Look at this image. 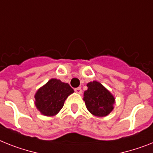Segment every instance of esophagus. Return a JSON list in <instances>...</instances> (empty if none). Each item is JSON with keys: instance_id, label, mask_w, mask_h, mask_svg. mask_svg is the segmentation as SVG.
Masks as SVG:
<instances>
[{"instance_id": "esophagus-1", "label": "esophagus", "mask_w": 153, "mask_h": 153, "mask_svg": "<svg viewBox=\"0 0 153 153\" xmlns=\"http://www.w3.org/2000/svg\"><path fill=\"white\" fill-rule=\"evenodd\" d=\"M74 91H75L76 92L77 94H81L82 93V90H81V88H80V87H78V88H75V89H74Z\"/></svg>"}]
</instances>
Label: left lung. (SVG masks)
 <instances>
[{
  "mask_svg": "<svg viewBox=\"0 0 153 153\" xmlns=\"http://www.w3.org/2000/svg\"><path fill=\"white\" fill-rule=\"evenodd\" d=\"M87 86L88 89L84 91V100L88 111L97 117L109 114L113 108L114 97L98 82H90Z\"/></svg>",
  "mask_w": 153,
  "mask_h": 153,
  "instance_id": "8db88e82",
  "label": "left lung"
}]
</instances>
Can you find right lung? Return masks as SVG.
I'll use <instances>...</instances> for the list:
<instances>
[{"label":"right lung","instance_id":"right-lung-1","mask_svg":"<svg viewBox=\"0 0 153 153\" xmlns=\"http://www.w3.org/2000/svg\"><path fill=\"white\" fill-rule=\"evenodd\" d=\"M74 89L68 84L57 79H50L35 94V105L45 116H55L63 107L64 102Z\"/></svg>","mask_w":153,"mask_h":153}]
</instances>
